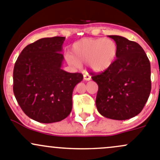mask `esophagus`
<instances>
[{"label": "esophagus", "mask_w": 160, "mask_h": 160, "mask_svg": "<svg viewBox=\"0 0 160 160\" xmlns=\"http://www.w3.org/2000/svg\"><path fill=\"white\" fill-rule=\"evenodd\" d=\"M90 79H91V77H90L88 73H86L83 75V80H86V81H88V80H90Z\"/></svg>", "instance_id": "obj_1"}]
</instances>
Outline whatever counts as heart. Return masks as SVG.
Masks as SVG:
<instances>
[{
	"instance_id": "1",
	"label": "heart",
	"mask_w": 160,
	"mask_h": 160,
	"mask_svg": "<svg viewBox=\"0 0 160 160\" xmlns=\"http://www.w3.org/2000/svg\"><path fill=\"white\" fill-rule=\"evenodd\" d=\"M118 52L117 43L111 38H83L72 45L68 60L76 67L88 63L92 72H104L114 65Z\"/></svg>"
}]
</instances>
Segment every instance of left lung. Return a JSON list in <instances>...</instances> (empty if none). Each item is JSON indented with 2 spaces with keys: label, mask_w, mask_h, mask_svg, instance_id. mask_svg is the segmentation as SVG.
<instances>
[{
  "label": "left lung",
  "mask_w": 160,
  "mask_h": 160,
  "mask_svg": "<svg viewBox=\"0 0 160 160\" xmlns=\"http://www.w3.org/2000/svg\"><path fill=\"white\" fill-rule=\"evenodd\" d=\"M118 47L114 65L93 75L98 85L96 106L104 117L127 120L138 115L151 91L150 62L139 44L120 35H108Z\"/></svg>",
  "instance_id": "obj_1"
}]
</instances>
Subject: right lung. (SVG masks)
<instances>
[{"label": "right lung", "mask_w": 160, "mask_h": 160, "mask_svg": "<svg viewBox=\"0 0 160 160\" xmlns=\"http://www.w3.org/2000/svg\"><path fill=\"white\" fill-rule=\"evenodd\" d=\"M65 37L43 38L20 53L13 72V90L21 108L41 123L60 122L72 111L74 88L83 80L79 72L62 70Z\"/></svg>", "instance_id": "1"}]
</instances>
